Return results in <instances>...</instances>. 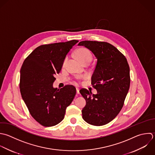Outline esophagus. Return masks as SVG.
I'll list each match as a JSON object with an SVG mask.
<instances>
[{"label":"esophagus","mask_w":155,"mask_h":155,"mask_svg":"<svg viewBox=\"0 0 155 155\" xmlns=\"http://www.w3.org/2000/svg\"><path fill=\"white\" fill-rule=\"evenodd\" d=\"M76 91H77V94H80V89L78 87H76Z\"/></svg>","instance_id":"esophagus-1"}]
</instances>
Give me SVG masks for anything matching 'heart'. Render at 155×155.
Returning <instances> with one entry per match:
<instances>
[{
	"mask_svg": "<svg viewBox=\"0 0 155 155\" xmlns=\"http://www.w3.org/2000/svg\"><path fill=\"white\" fill-rule=\"evenodd\" d=\"M75 55L77 58L81 62L82 61L86 60H92V54L90 52V51L86 49L81 48L78 49ZM66 58L64 61V64L66 61Z\"/></svg>",
	"mask_w": 155,
	"mask_h": 155,
	"instance_id": "heart-1",
	"label": "heart"
}]
</instances>
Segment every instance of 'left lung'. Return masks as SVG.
Listing matches in <instances>:
<instances>
[{
  "mask_svg": "<svg viewBox=\"0 0 155 155\" xmlns=\"http://www.w3.org/2000/svg\"><path fill=\"white\" fill-rule=\"evenodd\" d=\"M78 46L89 49L97 60L91 78L97 94L80 91L86 101L83 118L89 124L103 126L113 120L124 105L130 83L129 66L125 56L109 43L86 40Z\"/></svg>",
  "mask_w": 155,
  "mask_h": 155,
  "instance_id": "left-lung-1",
  "label": "left lung"
}]
</instances>
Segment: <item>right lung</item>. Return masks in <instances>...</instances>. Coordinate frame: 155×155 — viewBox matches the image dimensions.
Wrapping results in <instances>:
<instances>
[{"label":"right lung","mask_w":155,"mask_h":155,"mask_svg":"<svg viewBox=\"0 0 155 155\" xmlns=\"http://www.w3.org/2000/svg\"><path fill=\"white\" fill-rule=\"evenodd\" d=\"M78 41L72 40L41 45L21 66L19 86L22 99L31 116L45 127L55 126L63 120L66 107L76 94L72 85L57 89L53 83L67 54Z\"/></svg>","instance_id":"add662e5"}]
</instances>
